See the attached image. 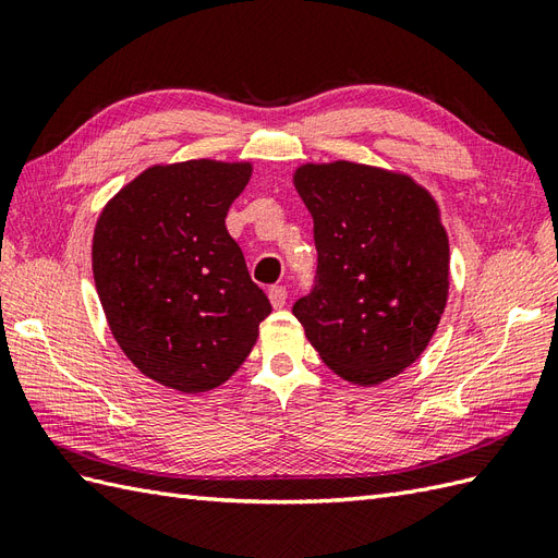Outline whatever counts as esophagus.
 <instances>
[{
	"label": "esophagus",
	"mask_w": 558,
	"mask_h": 558,
	"mask_svg": "<svg viewBox=\"0 0 558 558\" xmlns=\"http://www.w3.org/2000/svg\"><path fill=\"white\" fill-rule=\"evenodd\" d=\"M268 299L270 304H274V308H282L284 302H288V290H284L282 284H274V288L268 290Z\"/></svg>",
	"instance_id": "obj_1"
}]
</instances>
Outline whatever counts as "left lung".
<instances>
[{
  "mask_svg": "<svg viewBox=\"0 0 558 558\" xmlns=\"http://www.w3.org/2000/svg\"><path fill=\"white\" fill-rule=\"evenodd\" d=\"M313 217L316 288L292 306L341 379L375 387L432 341L448 302L450 245L434 195L393 169L335 160L294 169Z\"/></svg>",
  "mask_w": 558,
  "mask_h": 558,
  "instance_id": "8db88e82",
  "label": "left lung"
}]
</instances>
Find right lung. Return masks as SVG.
Here are the masks:
<instances>
[{
    "instance_id": "obj_1",
    "label": "right lung",
    "mask_w": 558,
    "mask_h": 558,
    "mask_svg": "<svg viewBox=\"0 0 558 558\" xmlns=\"http://www.w3.org/2000/svg\"><path fill=\"white\" fill-rule=\"evenodd\" d=\"M250 177L252 162L153 165L96 221L92 268L110 332L162 387L217 389L245 363L270 313L226 231Z\"/></svg>"
}]
</instances>
